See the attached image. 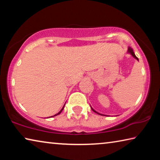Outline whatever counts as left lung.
Listing matches in <instances>:
<instances>
[{
    "label": "left lung",
    "mask_w": 160,
    "mask_h": 160,
    "mask_svg": "<svg viewBox=\"0 0 160 160\" xmlns=\"http://www.w3.org/2000/svg\"><path fill=\"white\" fill-rule=\"evenodd\" d=\"M128 52L129 53H131V55H132V56H133V57H134L135 59H136V60L138 61V58L136 57V56L135 55V53H134V52H133V51H132V48H131V47H128ZM91 108H92V107H91ZM92 109L93 112H94L97 113H98V114H100V115H102V116H107V115H103V114H101V113H98V112H97L95 110H94V109H92Z\"/></svg>",
    "instance_id": "left-lung-1"
}]
</instances>
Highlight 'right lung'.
<instances>
[{"label":"right lung","instance_id":"add662e5","mask_svg":"<svg viewBox=\"0 0 160 160\" xmlns=\"http://www.w3.org/2000/svg\"><path fill=\"white\" fill-rule=\"evenodd\" d=\"M65 104H64V106L63 107V108H62V109H61V110L60 111V112H59L58 113H56V114H55V115H54V116H50V117H53V116H57V115H58V114H60V113H61V112H62V111H63V109H64V107H65Z\"/></svg>","mask_w":160,"mask_h":160}]
</instances>
